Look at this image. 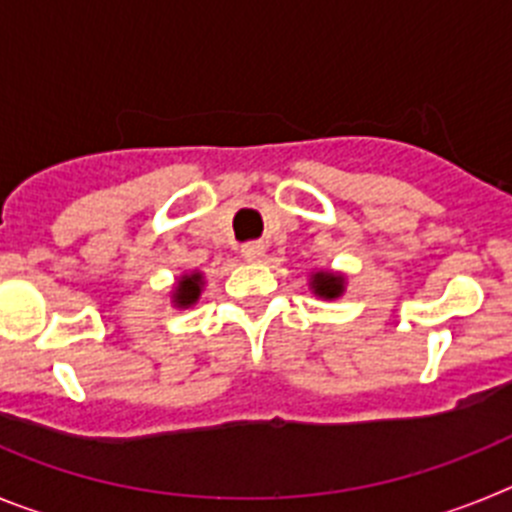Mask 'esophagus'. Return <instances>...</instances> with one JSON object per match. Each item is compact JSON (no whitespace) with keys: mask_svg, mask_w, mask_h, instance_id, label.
I'll return each mask as SVG.
<instances>
[{"mask_svg":"<svg viewBox=\"0 0 512 512\" xmlns=\"http://www.w3.org/2000/svg\"><path fill=\"white\" fill-rule=\"evenodd\" d=\"M264 253H266V246L261 241H251V243H243L241 246V256L246 261H259Z\"/></svg>","mask_w":512,"mask_h":512,"instance_id":"1","label":"esophagus"}]
</instances>
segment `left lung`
<instances>
[{
  "instance_id": "obj_1",
  "label": "left lung",
  "mask_w": 512,
  "mask_h": 512,
  "mask_svg": "<svg viewBox=\"0 0 512 512\" xmlns=\"http://www.w3.org/2000/svg\"><path fill=\"white\" fill-rule=\"evenodd\" d=\"M343 287H346V279L341 274H333V271H315L310 277V289L323 300H336L343 295Z\"/></svg>"
}]
</instances>
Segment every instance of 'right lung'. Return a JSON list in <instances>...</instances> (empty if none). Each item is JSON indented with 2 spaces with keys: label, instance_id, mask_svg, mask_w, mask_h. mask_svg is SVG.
Segmentation results:
<instances>
[{
  "label": "right lung",
  "instance_id": "1",
  "mask_svg": "<svg viewBox=\"0 0 512 512\" xmlns=\"http://www.w3.org/2000/svg\"><path fill=\"white\" fill-rule=\"evenodd\" d=\"M202 274L200 271H192V274H184L182 279H179V282H176V287H174V305L176 307H189V305H194V302L200 300V295H202Z\"/></svg>",
  "mask_w": 512,
  "mask_h": 512
}]
</instances>
